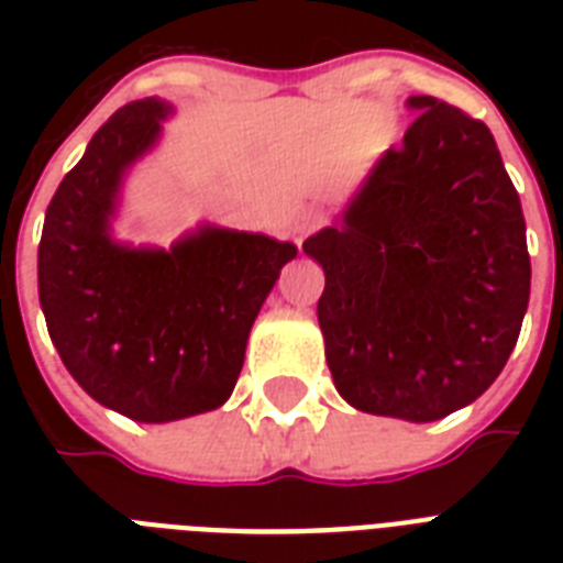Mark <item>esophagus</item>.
<instances>
[{"instance_id":"34e87169","label":"esophagus","mask_w":563,"mask_h":563,"mask_svg":"<svg viewBox=\"0 0 563 563\" xmlns=\"http://www.w3.org/2000/svg\"><path fill=\"white\" fill-rule=\"evenodd\" d=\"M321 224H324V216H321V212L303 210L298 219L291 221V239H295L298 245H303V239H307L312 230L321 228Z\"/></svg>"}]
</instances>
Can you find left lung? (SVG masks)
Returning <instances> with one entry per match:
<instances>
[{
  "label": "left lung",
  "mask_w": 563,
  "mask_h": 563,
  "mask_svg": "<svg viewBox=\"0 0 563 563\" xmlns=\"http://www.w3.org/2000/svg\"><path fill=\"white\" fill-rule=\"evenodd\" d=\"M333 228L303 242L324 268L318 324L344 400L429 423L506 368L532 286L520 195L488 125L432 96Z\"/></svg>",
  "instance_id": "8db88e82"
}]
</instances>
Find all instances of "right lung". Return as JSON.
<instances>
[{
	"label": "right lung",
	"mask_w": 563,
	"mask_h": 563,
	"mask_svg": "<svg viewBox=\"0 0 563 563\" xmlns=\"http://www.w3.org/2000/svg\"><path fill=\"white\" fill-rule=\"evenodd\" d=\"M172 113L163 99L117 110L60 180L37 251L40 307L75 383L140 423L219 409L245 362L247 333L298 256L291 242L203 224L163 247L110 236L119 187Z\"/></svg>",
	"instance_id": "obj_1"
}]
</instances>
